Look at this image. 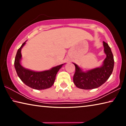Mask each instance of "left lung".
Wrapping results in <instances>:
<instances>
[{
	"label": "left lung",
	"mask_w": 126,
	"mask_h": 126,
	"mask_svg": "<svg viewBox=\"0 0 126 126\" xmlns=\"http://www.w3.org/2000/svg\"><path fill=\"white\" fill-rule=\"evenodd\" d=\"M103 44L106 57L101 67L83 71L73 63L76 67L73 82L78 88L83 89L97 88L104 84L111 75L114 67L113 55L108 44L104 42Z\"/></svg>",
	"instance_id": "8db88e82"
}]
</instances>
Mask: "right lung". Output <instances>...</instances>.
<instances>
[{
  "instance_id": "1",
  "label": "right lung",
  "mask_w": 126,
  "mask_h": 126,
  "mask_svg": "<svg viewBox=\"0 0 126 126\" xmlns=\"http://www.w3.org/2000/svg\"><path fill=\"white\" fill-rule=\"evenodd\" d=\"M25 43L26 41L18 49L15 58L14 67L17 74L25 84L32 88L42 90L50 88L54 84L57 73L64 64L55 66L49 70L41 72L33 71L23 67L20 63L21 50Z\"/></svg>"
}]
</instances>
